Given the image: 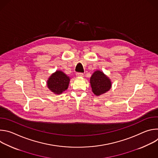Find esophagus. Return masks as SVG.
<instances>
[{
    "label": "esophagus",
    "instance_id": "1",
    "mask_svg": "<svg viewBox=\"0 0 158 158\" xmlns=\"http://www.w3.org/2000/svg\"><path fill=\"white\" fill-rule=\"evenodd\" d=\"M76 76L77 77H83L84 76V74L81 73H76Z\"/></svg>",
    "mask_w": 158,
    "mask_h": 158
}]
</instances>
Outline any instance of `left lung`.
Listing matches in <instances>:
<instances>
[{
    "label": "left lung",
    "instance_id": "1",
    "mask_svg": "<svg viewBox=\"0 0 158 158\" xmlns=\"http://www.w3.org/2000/svg\"><path fill=\"white\" fill-rule=\"evenodd\" d=\"M90 84L93 93L99 96L106 93L111 88L110 79L101 71H95L90 78Z\"/></svg>",
    "mask_w": 158,
    "mask_h": 158
}]
</instances>
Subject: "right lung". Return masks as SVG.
<instances>
[{
  "label": "right lung",
  "instance_id": "1",
  "mask_svg": "<svg viewBox=\"0 0 158 158\" xmlns=\"http://www.w3.org/2000/svg\"><path fill=\"white\" fill-rule=\"evenodd\" d=\"M70 77L61 71H56L48 79L47 85L55 94H60L68 88Z\"/></svg>",
  "mask_w": 158,
  "mask_h": 158
}]
</instances>
